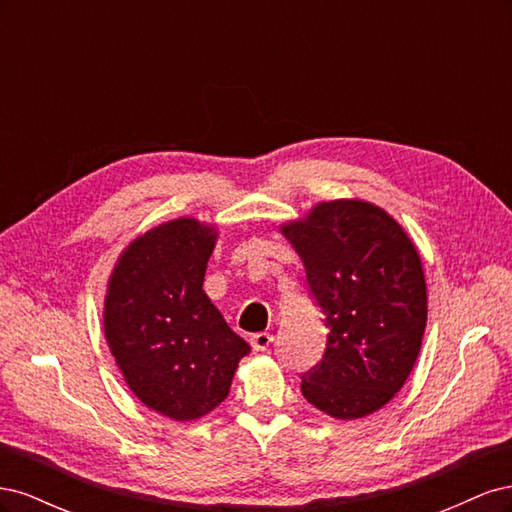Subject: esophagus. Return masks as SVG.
<instances>
[{"mask_svg": "<svg viewBox=\"0 0 512 512\" xmlns=\"http://www.w3.org/2000/svg\"><path fill=\"white\" fill-rule=\"evenodd\" d=\"M250 342H252V348H254L256 352H265V350H269V346L273 344V335H271V333H254V335L250 337Z\"/></svg>", "mask_w": 512, "mask_h": 512, "instance_id": "34e87169", "label": "esophagus"}]
</instances>
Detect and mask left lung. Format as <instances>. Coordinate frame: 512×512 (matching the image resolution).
Listing matches in <instances>:
<instances>
[{
    "mask_svg": "<svg viewBox=\"0 0 512 512\" xmlns=\"http://www.w3.org/2000/svg\"><path fill=\"white\" fill-rule=\"evenodd\" d=\"M282 232L329 329L322 359L301 374L305 399L335 418L376 412L404 386L421 350V258L404 228L363 200L322 203Z\"/></svg>",
    "mask_w": 512,
    "mask_h": 512,
    "instance_id": "left-lung-1",
    "label": "left lung"
}]
</instances>
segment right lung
<instances>
[{"mask_svg":"<svg viewBox=\"0 0 512 512\" xmlns=\"http://www.w3.org/2000/svg\"><path fill=\"white\" fill-rule=\"evenodd\" d=\"M213 245V228L166 222L128 245L108 282V348L132 393L175 421L218 408L250 352L203 290Z\"/></svg>","mask_w":512,"mask_h":512,"instance_id":"obj_1","label":"right lung"}]
</instances>
